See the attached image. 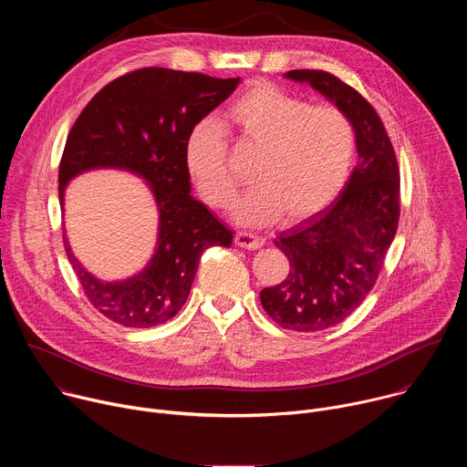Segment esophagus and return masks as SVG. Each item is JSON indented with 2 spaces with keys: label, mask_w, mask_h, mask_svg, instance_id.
I'll list each match as a JSON object with an SVG mask.
<instances>
[{
  "label": "esophagus",
  "mask_w": 467,
  "mask_h": 467,
  "mask_svg": "<svg viewBox=\"0 0 467 467\" xmlns=\"http://www.w3.org/2000/svg\"><path fill=\"white\" fill-rule=\"evenodd\" d=\"M234 244H236L238 247L254 251V249H258V247L264 245V238H262V236H256V234H251V233L238 231V233L234 234Z\"/></svg>",
  "instance_id": "esophagus-1"
}]
</instances>
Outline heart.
Listing matches in <instances>:
<instances>
[{"label":"heart","mask_w":467,"mask_h":467,"mask_svg":"<svg viewBox=\"0 0 467 467\" xmlns=\"http://www.w3.org/2000/svg\"><path fill=\"white\" fill-rule=\"evenodd\" d=\"M222 123L258 150L251 177L254 184L238 199L234 218L244 225H265L279 214L296 222L319 211L344 184L355 132L344 112L310 107L286 90L256 83L223 112ZM186 168L214 207H225L236 181L227 166V139L211 119L195 123L184 144Z\"/></svg>","instance_id":"1"}]
</instances>
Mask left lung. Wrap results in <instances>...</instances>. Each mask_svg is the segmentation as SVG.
Masks as SVG:
<instances>
[{
    "mask_svg": "<svg viewBox=\"0 0 467 467\" xmlns=\"http://www.w3.org/2000/svg\"><path fill=\"white\" fill-rule=\"evenodd\" d=\"M337 105L355 129L358 162L327 209L275 238L288 256V277L260 292L268 316L285 328L316 332L344 321L371 292L399 223V166L375 109L323 70H292Z\"/></svg>",
    "mask_w": 467,
    "mask_h": 467,
    "instance_id": "left-lung-1",
    "label": "left lung"
}]
</instances>
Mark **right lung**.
Returning a JSON list of instances; mask_svg holds the SVG:
<instances>
[{
  "label": "right lung",
  "instance_id": "1",
  "mask_svg": "<svg viewBox=\"0 0 467 467\" xmlns=\"http://www.w3.org/2000/svg\"><path fill=\"white\" fill-rule=\"evenodd\" d=\"M238 83L240 78L142 68L103 87L76 119L58 166L62 213L68 182L99 168L142 177L159 211L155 253L140 274L125 281L94 277L64 236L66 254L87 297L114 323L137 328L166 323L186 303L203 251L231 247L233 231L190 195L184 144L190 129Z\"/></svg>",
  "mask_w": 467,
  "mask_h": 467
}]
</instances>
